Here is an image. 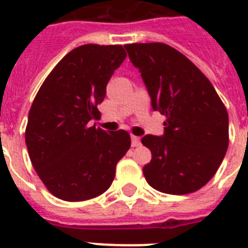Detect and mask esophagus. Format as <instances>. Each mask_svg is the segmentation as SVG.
Masks as SVG:
<instances>
[{
    "instance_id": "esophagus-1",
    "label": "esophagus",
    "mask_w": 248,
    "mask_h": 248,
    "mask_svg": "<svg viewBox=\"0 0 248 248\" xmlns=\"http://www.w3.org/2000/svg\"><path fill=\"white\" fill-rule=\"evenodd\" d=\"M131 145L132 147H139L140 145V138L138 136H131Z\"/></svg>"
}]
</instances>
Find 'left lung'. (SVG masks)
<instances>
[{
    "label": "left lung",
    "instance_id": "8db88e82",
    "mask_svg": "<svg viewBox=\"0 0 248 248\" xmlns=\"http://www.w3.org/2000/svg\"><path fill=\"white\" fill-rule=\"evenodd\" d=\"M141 75L152 108L166 116L162 136L145 135L152 152L148 184L167 194H188L211 180L229 144V118L208 78L181 52L161 42L124 45Z\"/></svg>",
    "mask_w": 248,
    "mask_h": 248
}]
</instances>
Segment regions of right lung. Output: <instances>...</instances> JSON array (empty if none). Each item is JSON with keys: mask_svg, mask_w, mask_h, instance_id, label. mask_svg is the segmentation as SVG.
Instances as JSON below:
<instances>
[{"mask_svg": "<svg viewBox=\"0 0 248 248\" xmlns=\"http://www.w3.org/2000/svg\"><path fill=\"white\" fill-rule=\"evenodd\" d=\"M124 59L121 45L76 47L56 64L33 100L25 128L29 158L60 200L78 202L103 194L130 149L127 131L89 124L99 116L97 104Z\"/></svg>", "mask_w": 248, "mask_h": 248, "instance_id": "obj_1", "label": "right lung"}]
</instances>
